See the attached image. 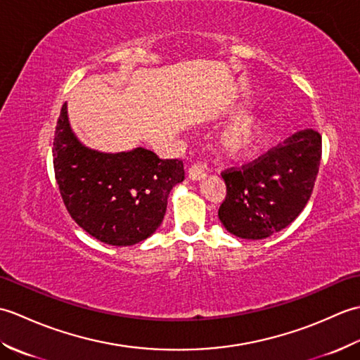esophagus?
Segmentation results:
<instances>
[{"label":"esophagus","instance_id":"obj_1","mask_svg":"<svg viewBox=\"0 0 360 360\" xmlns=\"http://www.w3.org/2000/svg\"><path fill=\"white\" fill-rule=\"evenodd\" d=\"M205 176V165L202 164H193L188 168V178L193 181H200Z\"/></svg>","mask_w":360,"mask_h":360}]
</instances>
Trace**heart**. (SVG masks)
Here are the masks:
<instances>
[{
    "label": "heart",
    "mask_w": 360,
    "mask_h": 360,
    "mask_svg": "<svg viewBox=\"0 0 360 360\" xmlns=\"http://www.w3.org/2000/svg\"><path fill=\"white\" fill-rule=\"evenodd\" d=\"M262 136V124L254 117H244L236 120L221 136V147L232 156L246 155L255 147Z\"/></svg>",
    "instance_id": "heart-1"
}]
</instances>
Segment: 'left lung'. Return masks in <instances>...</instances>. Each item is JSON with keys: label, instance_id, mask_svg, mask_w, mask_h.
<instances>
[{"label": "left lung", "instance_id": "8db88e82", "mask_svg": "<svg viewBox=\"0 0 360 360\" xmlns=\"http://www.w3.org/2000/svg\"><path fill=\"white\" fill-rule=\"evenodd\" d=\"M322 159V136L298 131L264 155L221 172L226 198L218 217L229 232L263 240L289 226L308 204Z\"/></svg>", "mask_w": 360, "mask_h": 360}]
</instances>
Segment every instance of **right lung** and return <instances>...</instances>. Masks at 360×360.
<instances>
[{"label": "right lung", "mask_w": 360, "mask_h": 360, "mask_svg": "<svg viewBox=\"0 0 360 360\" xmlns=\"http://www.w3.org/2000/svg\"><path fill=\"white\" fill-rule=\"evenodd\" d=\"M53 173L71 218L111 246H131L156 231L170 190L184 181L179 159H159L142 147L128 153L91 150L75 137L66 103L53 131Z\"/></svg>", "instance_id": "obj_1"}]
</instances>
